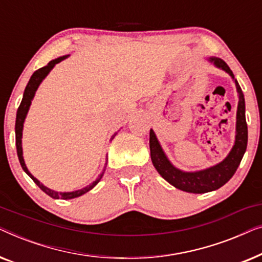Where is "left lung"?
Returning a JSON list of instances; mask_svg holds the SVG:
<instances>
[{
  "instance_id": "8db88e82",
  "label": "left lung",
  "mask_w": 262,
  "mask_h": 262,
  "mask_svg": "<svg viewBox=\"0 0 262 262\" xmlns=\"http://www.w3.org/2000/svg\"><path fill=\"white\" fill-rule=\"evenodd\" d=\"M214 66L227 71L230 76L234 78V74L230 68L223 59L221 58H210ZM236 89L238 93V107L237 117H236V141L232 150L229 154L227 159L217 166L211 167L209 169L194 171V173H185L175 168L164 155L162 148H161L159 141H157L155 134L150 130V156L154 167L159 171L161 177L167 180L170 185L181 191L189 193H206L218 189L232 178L237 169L243 155L247 149V142H248V127L246 121V106L243 93L239 88L237 81H235Z\"/></svg>"
}]
</instances>
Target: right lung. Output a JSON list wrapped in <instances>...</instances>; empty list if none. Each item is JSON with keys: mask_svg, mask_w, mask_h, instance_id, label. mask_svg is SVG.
<instances>
[{"mask_svg": "<svg viewBox=\"0 0 262 262\" xmlns=\"http://www.w3.org/2000/svg\"><path fill=\"white\" fill-rule=\"evenodd\" d=\"M67 57L68 56H63V57H59V58H57V59H53V60H51V62L48 63V66L42 67V68H40V69H38L37 71H34L33 75H32L31 78H30V81H28L26 88H25L24 98H23V100H21L19 108H17L16 120H15V144H16L17 157H19L21 167H23V169L26 171V174L28 175V177H30L32 180H33L35 184H37L38 187L40 188L42 192H45L46 194L50 195L53 199H73V198H77V196L84 194V193L91 191V189L94 187V186L98 184L100 180H101L103 171H105V169H103L102 173L99 175V178L96 179V180L93 182L92 185L87 186V187L78 189V191H75V192H63L62 193V192L52 191V189L45 187L44 185L40 184V182H39L37 179H35L33 175L30 173V171H28L26 164H25V161H24V157H23V148H21V137H23L24 121H25V118H26V114L28 112V108H30V106H31V101H32V99H33L34 93H35V91H37V88L39 87V84H40V82L44 80L46 75L50 73V70H51L57 63H59L60 60L66 59Z\"/></svg>", "mask_w": 262, "mask_h": 262, "instance_id": "right-lung-1", "label": "right lung"}]
</instances>
